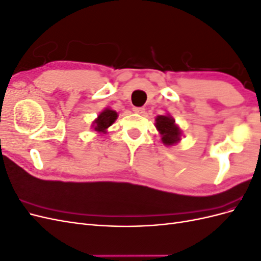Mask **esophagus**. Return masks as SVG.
<instances>
[{
    "mask_svg": "<svg viewBox=\"0 0 261 261\" xmlns=\"http://www.w3.org/2000/svg\"><path fill=\"white\" fill-rule=\"evenodd\" d=\"M133 111L137 113V114H144L145 113V109L144 108H137V107H134L133 108Z\"/></svg>",
    "mask_w": 261,
    "mask_h": 261,
    "instance_id": "obj_1",
    "label": "esophagus"
}]
</instances>
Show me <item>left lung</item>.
Wrapping results in <instances>:
<instances>
[{"label": "left lung", "instance_id": "8db88e82", "mask_svg": "<svg viewBox=\"0 0 261 261\" xmlns=\"http://www.w3.org/2000/svg\"><path fill=\"white\" fill-rule=\"evenodd\" d=\"M154 126L161 135V141L164 146H174L180 141L183 130L175 123V120L169 113L165 115H158L155 117Z\"/></svg>", "mask_w": 261, "mask_h": 261}]
</instances>
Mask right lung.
<instances>
[{
  "label": "right lung",
  "mask_w": 261,
  "mask_h": 261,
  "mask_svg": "<svg viewBox=\"0 0 261 261\" xmlns=\"http://www.w3.org/2000/svg\"><path fill=\"white\" fill-rule=\"evenodd\" d=\"M117 112L111 108H106L99 113L97 118L91 123V128L99 134H107L108 128L117 120Z\"/></svg>",
  "instance_id": "right-lung-1"
}]
</instances>
